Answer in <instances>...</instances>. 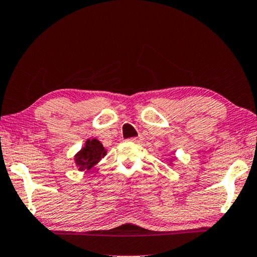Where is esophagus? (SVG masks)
<instances>
[{"mask_svg":"<svg viewBox=\"0 0 257 257\" xmlns=\"http://www.w3.org/2000/svg\"><path fill=\"white\" fill-rule=\"evenodd\" d=\"M142 137H134V138H130L128 139V141H131V142H133V144H141L142 142Z\"/></svg>","mask_w":257,"mask_h":257,"instance_id":"34e87169","label":"esophagus"}]
</instances>
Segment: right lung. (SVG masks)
Listing matches in <instances>:
<instances>
[{"instance_id":"1","label":"right lung","mask_w":257,"mask_h":257,"mask_svg":"<svg viewBox=\"0 0 257 257\" xmlns=\"http://www.w3.org/2000/svg\"><path fill=\"white\" fill-rule=\"evenodd\" d=\"M105 154L106 151L100 141L96 139H88L86 141L85 147L81 148V151L74 157V161H76L78 169L80 171H84V170L92 169Z\"/></svg>"}]
</instances>
